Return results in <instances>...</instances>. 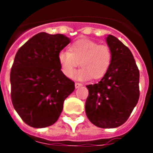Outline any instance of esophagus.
Listing matches in <instances>:
<instances>
[{"instance_id":"obj_1","label":"esophagus","mask_w":153,"mask_h":153,"mask_svg":"<svg viewBox=\"0 0 153 153\" xmlns=\"http://www.w3.org/2000/svg\"><path fill=\"white\" fill-rule=\"evenodd\" d=\"M74 86H75V88H79L80 86H82V84L80 83V82H75Z\"/></svg>"}]
</instances>
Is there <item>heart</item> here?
<instances>
[{"label": "heart", "instance_id": "b5f03b06", "mask_svg": "<svg viewBox=\"0 0 153 153\" xmlns=\"http://www.w3.org/2000/svg\"><path fill=\"white\" fill-rule=\"evenodd\" d=\"M58 62L65 76H72L79 64L82 67L74 74L78 80L101 79L106 74L113 60L111 48L105 44L82 38L74 41L69 51H61L57 55Z\"/></svg>", "mask_w": 153, "mask_h": 153}]
</instances>
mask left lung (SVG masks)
I'll return each instance as SVG.
<instances>
[{
    "label": "left lung",
    "instance_id": "1",
    "mask_svg": "<svg viewBox=\"0 0 153 153\" xmlns=\"http://www.w3.org/2000/svg\"><path fill=\"white\" fill-rule=\"evenodd\" d=\"M106 43L113 52L109 69L98 83L87 85L86 116L99 128L123 125L137 104L140 73L130 50L117 38L109 35Z\"/></svg>",
    "mask_w": 153,
    "mask_h": 153
}]
</instances>
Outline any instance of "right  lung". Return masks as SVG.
Returning a JSON list of instances; mask_svg holds the SVG:
<instances>
[{
	"label": "right lung",
	"instance_id": "obj_1",
	"mask_svg": "<svg viewBox=\"0 0 153 153\" xmlns=\"http://www.w3.org/2000/svg\"><path fill=\"white\" fill-rule=\"evenodd\" d=\"M71 40L62 34L40 32L16 54L10 72L11 99L27 126L44 128L59 117L74 82L61 71L57 55Z\"/></svg>",
	"mask_w": 153,
	"mask_h": 153
}]
</instances>
